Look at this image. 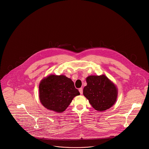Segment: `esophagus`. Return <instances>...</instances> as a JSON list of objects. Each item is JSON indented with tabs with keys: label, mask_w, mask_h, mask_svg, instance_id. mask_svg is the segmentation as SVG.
Returning <instances> with one entry per match:
<instances>
[{
	"label": "esophagus",
	"mask_w": 149,
	"mask_h": 149,
	"mask_svg": "<svg viewBox=\"0 0 149 149\" xmlns=\"http://www.w3.org/2000/svg\"><path fill=\"white\" fill-rule=\"evenodd\" d=\"M79 91L80 93V94H83V88H80L79 89Z\"/></svg>",
	"instance_id": "obj_1"
}]
</instances>
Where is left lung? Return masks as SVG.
Returning <instances> with one entry per match:
<instances>
[{
	"label": "left lung",
	"instance_id": "obj_1",
	"mask_svg": "<svg viewBox=\"0 0 149 149\" xmlns=\"http://www.w3.org/2000/svg\"><path fill=\"white\" fill-rule=\"evenodd\" d=\"M86 81L87 85L84 88L83 94L95 110L104 111L115 104L117 88L105 75L88 76Z\"/></svg>",
	"mask_w": 149,
	"mask_h": 149
}]
</instances>
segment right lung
Listing matches in <instances>:
<instances>
[{
	"instance_id": "obj_1",
	"label": "right lung",
	"mask_w": 149,
	"mask_h": 149,
	"mask_svg": "<svg viewBox=\"0 0 149 149\" xmlns=\"http://www.w3.org/2000/svg\"><path fill=\"white\" fill-rule=\"evenodd\" d=\"M79 95L72 80L64 75L50 74L43 78L39 84L40 102L47 109L57 113L63 112Z\"/></svg>"
}]
</instances>
